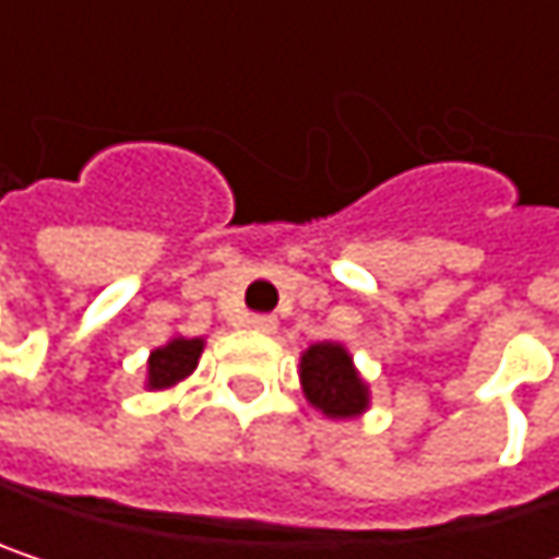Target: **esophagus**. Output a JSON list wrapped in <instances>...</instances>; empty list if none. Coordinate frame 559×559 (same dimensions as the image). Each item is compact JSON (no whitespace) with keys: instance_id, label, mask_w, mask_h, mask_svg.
Masks as SVG:
<instances>
[{"instance_id":"1","label":"esophagus","mask_w":559,"mask_h":559,"mask_svg":"<svg viewBox=\"0 0 559 559\" xmlns=\"http://www.w3.org/2000/svg\"><path fill=\"white\" fill-rule=\"evenodd\" d=\"M249 326L259 330V333H275L278 330V317H272V313H252L249 317Z\"/></svg>"}]
</instances>
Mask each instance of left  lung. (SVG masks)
I'll use <instances>...</instances> for the list:
<instances>
[{
  "label": "left lung",
  "mask_w": 559,
  "mask_h": 559,
  "mask_svg": "<svg viewBox=\"0 0 559 559\" xmlns=\"http://www.w3.org/2000/svg\"><path fill=\"white\" fill-rule=\"evenodd\" d=\"M300 382L307 401L330 417H353L369 404V391L356 376L349 353L336 343H317L300 356Z\"/></svg>",
  "instance_id": "8db88e82"
}]
</instances>
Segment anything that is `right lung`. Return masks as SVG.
<instances>
[{"mask_svg":"<svg viewBox=\"0 0 559 559\" xmlns=\"http://www.w3.org/2000/svg\"><path fill=\"white\" fill-rule=\"evenodd\" d=\"M200 353H203V340H170L168 346L155 349L148 359V385L152 389L177 385L197 369Z\"/></svg>","mask_w":559,"mask_h":559,"instance_id":"add662e5","label":"right lung"}]
</instances>
